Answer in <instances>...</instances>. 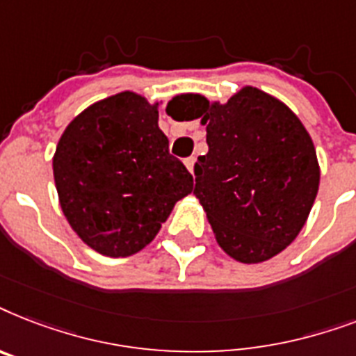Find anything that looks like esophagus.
<instances>
[{"instance_id": "34e87169", "label": "esophagus", "mask_w": 356, "mask_h": 356, "mask_svg": "<svg viewBox=\"0 0 356 356\" xmlns=\"http://www.w3.org/2000/svg\"><path fill=\"white\" fill-rule=\"evenodd\" d=\"M195 161H196V158L195 156H189V158H186V160H184V163H186V167L187 169H189V172H195Z\"/></svg>"}]
</instances>
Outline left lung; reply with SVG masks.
Returning a JSON list of instances; mask_svg holds the SVG:
<instances>
[{"instance_id": "left-lung-1", "label": "left lung", "mask_w": 356, "mask_h": 356, "mask_svg": "<svg viewBox=\"0 0 356 356\" xmlns=\"http://www.w3.org/2000/svg\"><path fill=\"white\" fill-rule=\"evenodd\" d=\"M184 110L206 124L209 150L195 163L193 193L220 248L248 264L283 252L305 224L320 184L305 127L283 102L252 86L226 104L187 95Z\"/></svg>"}]
</instances>
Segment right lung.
Here are the masks:
<instances>
[{"label": "right lung", "instance_id": "right-lung-1", "mask_svg": "<svg viewBox=\"0 0 356 356\" xmlns=\"http://www.w3.org/2000/svg\"><path fill=\"white\" fill-rule=\"evenodd\" d=\"M67 222L108 257H129L156 237L193 176L169 152L158 127V102L123 92L79 113L53 158Z\"/></svg>", "mask_w": 356, "mask_h": 356}]
</instances>
